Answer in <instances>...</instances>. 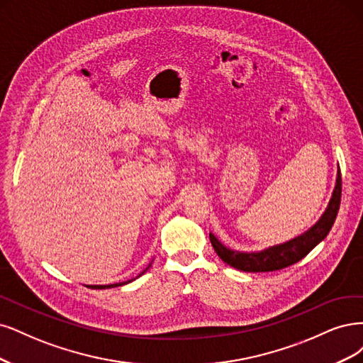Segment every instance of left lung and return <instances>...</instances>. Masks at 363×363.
Here are the masks:
<instances>
[{
	"label": "left lung",
	"instance_id": "left-lung-1",
	"mask_svg": "<svg viewBox=\"0 0 363 363\" xmlns=\"http://www.w3.org/2000/svg\"><path fill=\"white\" fill-rule=\"evenodd\" d=\"M341 170H337L336 185L332 194L329 205H327L324 214L321 218L315 223L309 230H306L301 235L292 238L284 244L273 245L262 252H235L226 245L221 244L213 233H209V240H211L213 247L216 253L220 256L221 261H225L228 265L237 268L241 272L249 273H264V272H276L282 270L285 267L298 262L317 245L321 242L327 233L330 232L335 218L339 211V205H341Z\"/></svg>",
	"mask_w": 363,
	"mask_h": 363
}]
</instances>
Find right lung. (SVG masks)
Wrapping results in <instances>:
<instances>
[{
	"label": "right lung",
	"instance_id": "1",
	"mask_svg": "<svg viewBox=\"0 0 363 363\" xmlns=\"http://www.w3.org/2000/svg\"><path fill=\"white\" fill-rule=\"evenodd\" d=\"M149 267H150V264H149ZM147 267V268H149ZM147 268H146V270H147ZM145 270V272H146ZM143 272V273H145ZM142 273V274H143ZM142 274H138V276H142ZM130 282H133V279L131 280H126V282H119V284H111V285H87L89 288H91V289H105V288H114V286H122V285H126V284H130Z\"/></svg>",
	"mask_w": 363,
	"mask_h": 363
}]
</instances>
